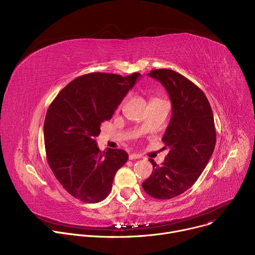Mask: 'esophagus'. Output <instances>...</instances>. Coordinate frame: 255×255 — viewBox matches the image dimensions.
<instances>
[{"instance_id":"esophagus-1","label":"esophagus","mask_w":255,"mask_h":255,"mask_svg":"<svg viewBox=\"0 0 255 255\" xmlns=\"http://www.w3.org/2000/svg\"><path fill=\"white\" fill-rule=\"evenodd\" d=\"M141 158V156L139 154H135V153H132L129 155V159L130 160H135V159H139Z\"/></svg>"}]
</instances>
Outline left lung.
I'll return each instance as SVG.
<instances>
[{"label":"left lung","instance_id":"8db88e82","mask_svg":"<svg viewBox=\"0 0 255 255\" xmlns=\"http://www.w3.org/2000/svg\"><path fill=\"white\" fill-rule=\"evenodd\" d=\"M148 76L165 88L172 115L161 139L169 152L161 165L149 159L153 170L142 188L152 198L168 200L189 190L208 164L216 144L214 116L203 91L178 72L154 69Z\"/></svg>","mask_w":255,"mask_h":255}]
</instances>
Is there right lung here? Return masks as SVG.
I'll list each match as a JSON object with an SVG mask.
<instances>
[{
	"mask_svg": "<svg viewBox=\"0 0 255 255\" xmlns=\"http://www.w3.org/2000/svg\"><path fill=\"white\" fill-rule=\"evenodd\" d=\"M140 74L127 77L92 72L70 82L50 104L44 121L47 162L59 184L76 199L99 203L110 194L128 154L101 151L96 137L110 120Z\"/></svg>",
	"mask_w": 255,
	"mask_h": 255,
	"instance_id": "add662e5",
	"label": "right lung"
}]
</instances>
